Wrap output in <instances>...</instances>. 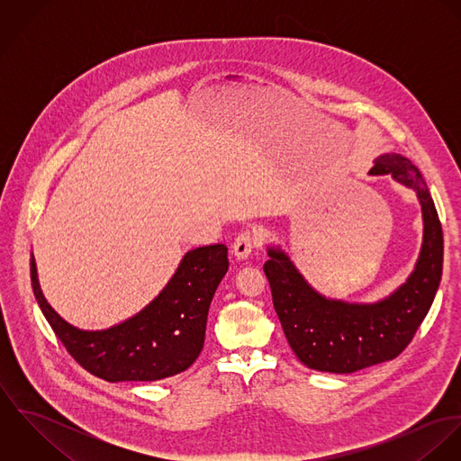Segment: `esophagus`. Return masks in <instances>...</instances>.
I'll return each mask as SVG.
<instances>
[{"instance_id": "1", "label": "esophagus", "mask_w": 461, "mask_h": 461, "mask_svg": "<svg viewBox=\"0 0 461 461\" xmlns=\"http://www.w3.org/2000/svg\"><path fill=\"white\" fill-rule=\"evenodd\" d=\"M254 249H256V236L250 230L240 232L232 245V252L238 259H247Z\"/></svg>"}]
</instances>
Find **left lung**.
<instances>
[{"mask_svg":"<svg viewBox=\"0 0 461 461\" xmlns=\"http://www.w3.org/2000/svg\"><path fill=\"white\" fill-rule=\"evenodd\" d=\"M371 176H393L411 188L422 209V247L402 285L375 303H349L320 294L280 247H267L264 263L273 307L285 339L311 369L348 375L395 358L424 321L442 278L444 236L435 202L415 165L401 154H382Z\"/></svg>","mask_w":461,"mask_h":461,"instance_id":"8db88e82","label":"left lung"}]
</instances>
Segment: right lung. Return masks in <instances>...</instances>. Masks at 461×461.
<instances>
[{
  "mask_svg": "<svg viewBox=\"0 0 461 461\" xmlns=\"http://www.w3.org/2000/svg\"><path fill=\"white\" fill-rule=\"evenodd\" d=\"M229 269L227 247L190 250L163 291L136 316L106 330L68 325L42 294L32 254L30 275L42 314L70 357L106 382H156L186 371L197 360L211 300Z\"/></svg>",
  "mask_w": 461,
  "mask_h": 461,
  "instance_id": "add662e5",
  "label": "right lung"
}]
</instances>
